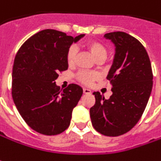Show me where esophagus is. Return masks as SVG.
Instances as JSON below:
<instances>
[{"mask_svg": "<svg viewBox=\"0 0 161 161\" xmlns=\"http://www.w3.org/2000/svg\"><path fill=\"white\" fill-rule=\"evenodd\" d=\"M83 93H84V94H90V93H91V90H90V89H88V88H83Z\"/></svg>", "mask_w": 161, "mask_h": 161, "instance_id": "34e87169", "label": "esophagus"}]
</instances>
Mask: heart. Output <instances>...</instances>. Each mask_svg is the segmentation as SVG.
I'll use <instances>...</instances> for the list:
<instances>
[{
  "label": "heart",
  "mask_w": 161,
  "mask_h": 161,
  "mask_svg": "<svg viewBox=\"0 0 161 161\" xmlns=\"http://www.w3.org/2000/svg\"><path fill=\"white\" fill-rule=\"evenodd\" d=\"M86 48L89 50V52L93 55L95 59L97 60H103L106 58V48L104 47L103 43L97 41H89L86 43ZM77 55V48L75 46H71L68 48L67 53H66V61L67 63L72 65L75 62V58ZM100 77L99 73L97 72H89V71H80L77 74V79L80 82L83 83L85 85H90L98 80Z\"/></svg>",
  "instance_id": "b5f03b06"
}]
</instances>
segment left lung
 <instances>
[{"mask_svg": "<svg viewBox=\"0 0 161 161\" xmlns=\"http://www.w3.org/2000/svg\"><path fill=\"white\" fill-rule=\"evenodd\" d=\"M115 45V55L107 80L113 95L104 99L94 92L96 103L89 113L94 128L107 136L128 132L138 122L153 88V71L146 49L136 38L124 32L104 34Z\"/></svg>", "mask_w": 161, "mask_h": 161, "instance_id": "left-lung-1", "label": "left lung"}]
</instances>
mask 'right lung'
<instances>
[{
  "instance_id": "obj_1",
  "label": "right lung",
  "mask_w": 161,
  "mask_h": 161,
  "mask_svg": "<svg viewBox=\"0 0 161 161\" xmlns=\"http://www.w3.org/2000/svg\"><path fill=\"white\" fill-rule=\"evenodd\" d=\"M84 34L68 36L46 29L35 33L18 49L12 69V98L18 113L36 132L55 136L69 127L73 108L83 93L77 84L64 90L58 73L67 70L66 53Z\"/></svg>"
}]
</instances>
